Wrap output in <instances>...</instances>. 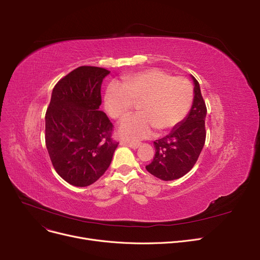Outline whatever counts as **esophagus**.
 Listing matches in <instances>:
<instances>
[{"label":"esophagus","instance_id":"1","mask_svg":"<svg viewBox=\"0 0 260 260\" xmlns=\"http://www.w3.org/2000/svg\"><path fill=\"white\" fill-rule=\"evenodd\" d=\"M121 144H122V145H126V146H128V147H131V148H134V149L138 148V147L140 146V143H139V142H127V141H122V142H121Z\"/></svg>","mask_w":260,"mask_h":260}]
</instances>
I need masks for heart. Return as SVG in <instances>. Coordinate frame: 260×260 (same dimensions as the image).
<instances>
[{
	"label": "heart",
	"instance_id": "b5f03b06",
	"mask_svg": "<svg viewBox=\"0 0 260 260\" xmlns=\"http://www.w3.org/2000/svg\"><path fill=\"white\" fill-rule=\"evenodd\" d=\"M193 95L187 79L149 70L124 78L123 84L112 82L104 106L109 117L121 119L138 103L139 114L123 119L117 129L122 139L137 142L149 137L154 128L166 132L178 125L192 106Z\"/></svg>",
	"mask_w": 260,
	"mask_h": 260
}]
</instances>
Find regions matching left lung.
<instances>
[{
	"instance_id": "left-lung-1",
	"label": "left lung",
	"mask_w": 260,
	"mask_h": 260,
	"mask_svg": "<svg viewBox=\"0 0 260 260\" xmlns=\"http://www.w3.org/2000/svg\"><path fill=\"white\" fill-rule=\"evenodd\" d=\"M190 77L194 82L192 107L169 135L154 141L155 157L145 167L148 173L165 181L179 179L192 170L206 142L207 106L198 81Z\"/></svg>"
}]
</instances>
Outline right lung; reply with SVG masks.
<instances>
[{"instance_id": "add662e5", "label": "right lung", "mask_w": 260, "mask_h": 260, "mask_svg": "<svg viewBox=\"0 0 260 260\" xmlns=\"http://www.w3.org/2000/svg\"><path fill=\"white\" fill-rule=\"evenodd\" d=\"M111 72L80 66L51 92L45 115V142L58 175L75 186L97 181L111 165L119 142L101 105V84Z\"/></svg>"}]
</instances>
